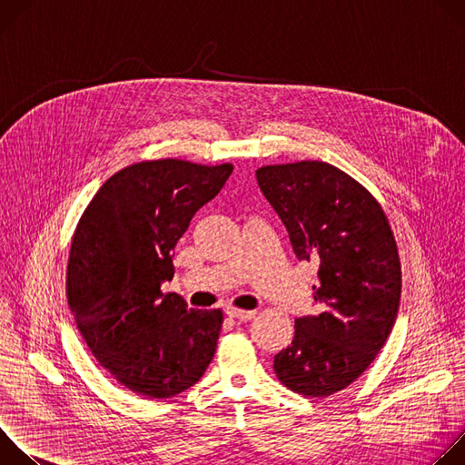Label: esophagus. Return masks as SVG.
Segmentation results:
<instances>
[{
	"instance_id": "esophagus-1",
	"label": "esophagus",
	"mask_w": 465,
	"mask_h": 465,
	"mask_svg": "<svg viewBox=\"0 0 465 465\" xmlns=\"http://www.w3.org/2000/svg\"><path fill=\"white\" fill-rule=\"evenodd\" d=\"M226 312H228V316L237 318V320H241V322L252 320V318L255 316V311H244V309H237V307H228Z\"/></svg>"
}]
</instances>
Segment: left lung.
I'll return each instance as SVG.
<instances>
[{
  "instance_id": "1",
  "label": "left lung",
  "mask_w": 465,
  "mask_h": 465,
  "mask_svg": "<svg viewBox=\"0 0 465 465\" xmlns=\"http://www.w3.org/2000/svg\"><path fill=\"white\" fill-rule=\"evenodd\" d=\"M255 176L296 257L320 262L318 314L294 320L274 371L296 393L329 397L364 373L390 335L401 298L400 250L377 198L342 169L303 160L264 165Z\"/></svg>"
}]
</instances>
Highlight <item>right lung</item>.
Returning <instances> with one entry per match:
<instances>
[{
  "instance_id": "right-lung-1",
  "label": "right lung",
  "mask_w": 465,
  "mask_h": 465,
  "mask_svg": "<svg viewBox=\"0 0 465 465\" xmlns=\"http://www.w3.org/2000/svg\"><path fill=\"white\" fill-rule=\"evenodd\" d=\"M232 163L145 160L112 174L75 228L65 291L99 364L124 388L167 400L201 379L224 322L162 292L173 250L193 215L232 174Z\"/></svg>"
}]
</instances>
